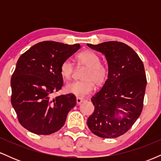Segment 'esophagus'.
<instances>
[{"label":"esophagus","mask_w":161,"mask_h":161,"mask_svg":"<svg viewBox=\"0 0 161 161\" xmlns=\"http://www.w3.org/2000/svg\"><path fill=\"white\" fill-rule=\"evenodd\" d=\"M83 101V99L82 98H80V97H77L76 98V104H80L81 103H82Z\"/></svg>","instance_id":"1"}]
</instances>
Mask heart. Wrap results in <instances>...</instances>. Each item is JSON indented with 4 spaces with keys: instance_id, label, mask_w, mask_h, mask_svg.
<instances>
[{
    "instance_id": "1",
    "label": "heart",
    "mask_w": 161,
    "mask_h": 161,
    "mask_svg": "<svg viewBox=\"0 0 161 161\" xmlns=\"http://www.w3.org/2000/svg\"><path fill=\"white\" fill-rule=\"evenodd\" d=\"M77 62L79 66H86L87 69L82 75L84 80L75 81L66 84V91L77 97H84L90 94L94 89L95 84L102 86L108 76V69L104 64H101L100 57L95 51L87 50L77 55ZM74 72V64L71 60H64L60 66L61 76L66 80L71 78Z\"/></svg>"
}]
</instances>
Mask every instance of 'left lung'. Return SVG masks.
Segmentation results:
<instances>
[{"label":"left lung","mask_w":161,"mask_h":161,"mask_svg":"<svg viewBox=\"0 0 161 161\" xmlns=\"http://www.w3.org/2000/svg\"><path fill=\"white\" fill-rule=\"evenodd\" d=\"M87 45L102 53L108 64V79L91 99L95 110L87 125L99 137H119L132 126L142 111L147 85L143 62L123 42Z\"/></svg>","instance_id":"8db88e82"}]
</instances>
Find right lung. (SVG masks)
Returning a JSON list of instances; mask_svg holds the SVG:
<instances>
[{
  "mask_svg": "<svg viewBox=\"0 0 161 161\" xmlns=\"http://www.w3.org/2000/svg\"><path fill=\"white\" fill-rule=\"evenodd\" d=\"M79 48V44L45 41L19 57L11 77V104L19 123L29 132L50 135L64 125L68 113L76 104L75 96H51L64 84L60 73L62 62Z\"/></svg>",
  "mask_w": 161,
  "mask_h": 161,
  "instance_id": "obj_1",
  "label": "right lung"
}]
</instances>
